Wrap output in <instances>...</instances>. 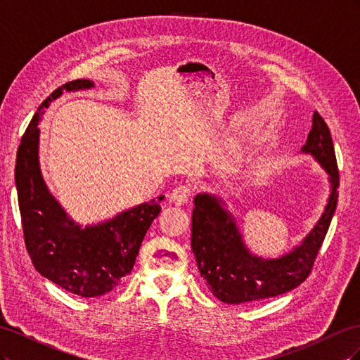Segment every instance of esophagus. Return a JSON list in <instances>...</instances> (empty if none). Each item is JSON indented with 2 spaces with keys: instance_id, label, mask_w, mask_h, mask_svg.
Returning <instances> with one entry per match:
<instances>
[{
  "instance_id": "obj_1",
  "label": "esophagus",
  "mask_w": 360,
  "mask_h": 360,
  "mask_svg": "<svg viewBox=\"0 0 360 360\" xmlns=\"http://www.w3.org/2000/svg\"><path fill=\"white\" fill-rule=\"evenodd\" d=\"M191 198V188L189 186H179L174 189L169 195V202L176 205L186 204Z\"/></svg>"
}]
</instances>
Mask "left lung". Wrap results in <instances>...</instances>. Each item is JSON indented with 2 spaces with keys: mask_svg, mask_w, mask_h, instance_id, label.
<instances>
[{
  "mask_svg": "<svg viewBox=\"0 0 360 360\" xmlns=\"http://www.w3.org/2000/svg\"><path fill=\"white\" fill-rule=\"evenodd\" d=\"M300 151L311 155L328 172L330 193L312 230L290 252L278 258L250 252L222 198L209 192L193 198L192 252L207 287L221 302L238 304L275 297L296 288L311 274L335 214L340 188L330 130L319 112H314L312 129Z\"/></svg>",
  "mask_w": 360,
  "mask_h": 360,
  "instance_id": "obj_1",
  "label": "left lung"
}]
</instances>
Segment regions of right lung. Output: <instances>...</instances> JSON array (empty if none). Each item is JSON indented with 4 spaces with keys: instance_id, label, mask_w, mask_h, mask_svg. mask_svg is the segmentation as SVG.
Segmentation results:
<instances>
[{
    "instance_id": "right-lung-1",
    "label": "right lung",
    "mask_w": 360,
    "mask_h": 360,
    "mask_svg": "<svg viewBox=\"0 0 360 360\" xmlns=\"http://www.w3.org/2000/svg\"><path fill=\"white\" fill-rule=\"evenodd\" d=\"M93 86L90 79L68 82L39 106L20 139L15 168L20 219L32 264L41 276L81 297L110 292L132 271L139 246L165 198L160 195L111 219L84 226L73 221L51 193L39 160L41 115L63 91Z\"/></svg>"
}]
</instances>
